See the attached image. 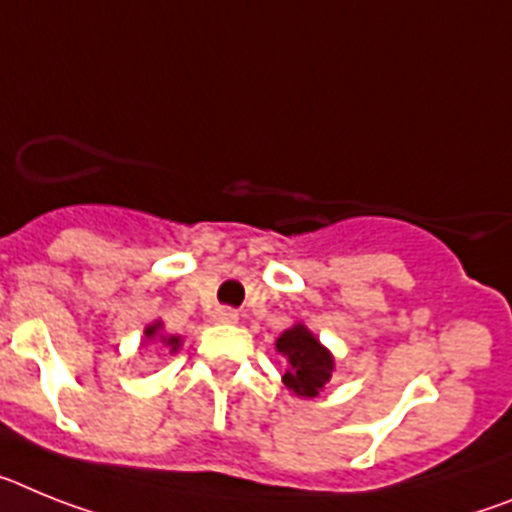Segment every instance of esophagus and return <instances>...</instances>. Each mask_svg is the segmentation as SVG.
I'll return each instance as SVG.
<instances>
[{
  "instance_id": "1",
  "label": "esophagus",
  "mask_w": 512,
  "mask_h": 512,
  "mask_svg": "<svg viewBox=\"0 0 512 512\" xmlns=\"http://www.w3.org/2000/svg\"><path fill=\"white\" fill-rule=\"evenodd\" d=\"M237 319H239V314L234 309H229V306H219V309H213V322L234 324Z\"/></svg>"
}]
</instances>
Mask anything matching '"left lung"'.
<instances>
[{
    "instance_id": "1",
    "label": "left lung",
    "mask_w": 512,
    "mask_h": 512,
    "mask_svg": "<svg viewBox=\"0 0 512 512\" xmlns=\"http://www.w3.org/2000/svg\"><path fill=\"white\" fill-rule=\"evenodd\" d=\"M275 350L288 361L283 384L296 397L314 399L330 384L335 373V355L324 348L306 324L296 322L286 332H281V337L275 340Z\"/></svg>"
}]
</instances>
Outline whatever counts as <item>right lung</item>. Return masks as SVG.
<instances>
[{
  "mask_svg": "<svg viewBox=\"0 0 512 512\" xmlns=\"http://www.w3.org/2000/svg\"><path fill=\"white\" fill-rule=\"evenodd\" d=\"M146 345H159V348L170 350V355H175L177 350L182 348V337L164 332L162 319H157V322H151L149 327L144 330V340H141V348H146Z\"/></svg>",
  "mask_w": 512,
  "mask_h": 512,
  "instance_id": "right-lung-1",
  "label": "right lung"
}]
</instances>
